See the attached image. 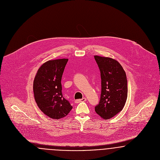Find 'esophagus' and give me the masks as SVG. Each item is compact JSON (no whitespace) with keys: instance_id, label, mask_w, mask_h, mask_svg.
<instances>
[{"instance_id":"34e87169","label":"esophagus","mask_w":160,"mask_h":160,"mask_svg":"<svg viewBox=\"0 0 160 160\" xmlns=\"http://www.w3.org/2000/svg\"><path fill=\"white\" fill-rule=\"evenodd\" d=\"M86 98H85V97H84V98H82V99H78V100H75V103H79V102H85V101H86Z\"/></svg>"}]
</instances>
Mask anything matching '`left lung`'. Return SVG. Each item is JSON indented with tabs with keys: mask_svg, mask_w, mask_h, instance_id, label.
Returning a JSON list of instances; mask_svg holds the SVG:
<instances>
[{
	"mask_svg": "<svg viewBox=\"0 0 160 160\" xmlns=\"http://www.w3.org/2000/svg\"><path fill=\"white\" fill-rule=\"evenodd\" d=\"M101 76L102 91L95 111L104 119H109L124 108L128 97V81L120 63L113 58L95 55Z\"/></svg>",
	"mask_w": 160,
	"mask_h": 160,
	"instance_id": "8db88e82",
	"label": "left lung"
}]
</instances>
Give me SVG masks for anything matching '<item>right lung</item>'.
Masks as SVG:
<instances>
[{
    "label": "right lung",
    "instance_id": "obj_1",
    "mask_svg": "<svg viewBox=\"0 0 160 160\" xmlns=\"http://www.w3.org/2000/svg\"><path fill=\"white\" fill-rule=\"evenodd\" d=\"M68 61L63 58L44 63L38 69L33 82L38 106L44 114L55 119L65 117L72 108L62 92V77Z\"/></svg>",
    "mask_w": 160,
    "mask_h": 160
}]
</instances>
